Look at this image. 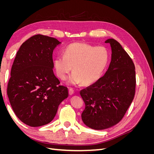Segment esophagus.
<instances>
[{"label": "esophagus", "instance_id": "esophagus-1", "mask_svg": "<svg viewBox=\"0 0 154 154\" xmlns=\"http://www.w3.org/2000/svg\"><path fill=\"white\" fill-rule=\"evenodd\" d=\"M69 93L70 95H72L74 93V89L72 88H70L69 89Z\"/></svg>", "mask_w": 154, "mask_h": 154}]
</instances>
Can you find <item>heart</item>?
Returning <instances> with one entry per match:
<instances>
[{"label": "heart", "mask_w": 154, "mask_h": 154, "mask_svg": "<svg viewBox=\"0 0 154 154\" xmlns=\"http://www.w3.org/2000/svg\"><path fill=\"white\" fill-rule=\"evenodd\" d=\"M110 54L104 46H94L85 43L75 42L65 49L63 55H58L54 60V67L57 76L67 83L88 85L96 82L101 76L109 63Z\"/></svg>", "instance_id": "heart-1"}]
</instances>
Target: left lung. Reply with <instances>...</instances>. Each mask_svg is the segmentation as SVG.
<instances>
[{
  "instance_id": "obj_1",
  "label": "left lung",
  "mask_w": 154,
  "mask_h": 154,
  "mask_svg": "<svg viewBox=\"0 0 154 154\" xmlns=\"http://www.w3.org/2000/svg\"><path fill=\"white\" fill-rule=\"evenodd\" d=\"M112 49L111 62L104 75L82 89L85 104L83 122L94 130L113 127L122 119L132 103L136 90V71L132 60L118 41L107 39Z\"/></svg>"
}]
</instances>
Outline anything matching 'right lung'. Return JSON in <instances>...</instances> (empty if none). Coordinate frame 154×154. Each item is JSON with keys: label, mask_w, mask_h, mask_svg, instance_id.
<instances>
[{"label": "right lung", "mask_w": 154, "mask_h": 154, "mask_svg": "<svg viewBox=\"0 0 154 154\" xmlns=\"http://www.w3.org/2000/svg\"><path fill=\"white\" fill-rule=\"evenodd\" d=\"M61 44L42 35L31 36L17 53L7 94L14 112L30 127L47 125L59 105L68 97V88L60 85L53 72V52Z\"/></svg>", "instance_id": "right-lung-1"}]
</instances>
